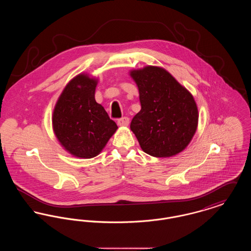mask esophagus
I'll return each mask as SVG.
<instances>
[{
  "mask_svg": "<svg viewBox=\"0 0 251 251\" xmlns=\"http://www.w3.org/2000/svg\"><path fill=\"white\" fill-rule=\"evenodd\" d=\"M129 122H130L129 119L124 117V118L118 120V125L120 126V127H127L129 125Z\"/></svg>",
  "mask_w": 251,
  "mask_h": 251,
  "instance_id": "1",
  "label": "esophagus"
}]
</instances>
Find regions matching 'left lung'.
I'll return each instance as SVG.
<instances>
[{"mask_svg":"<svg viewBox=\"0 0 251 251\" xmlns=\"http://www.w3.org/2000/svg\"><path fill=\"white\" fill-rule=\"evenodd\" d=\"M141 110L131 130L144 152L159 158L177 155L191 142L199 124V110L191 93L165 70L146 66L131 70Z\"/></svg>","mask_w":251,"mask_h":251,"instance_id":"8db88e82","label":"left lung"}]
</instances>
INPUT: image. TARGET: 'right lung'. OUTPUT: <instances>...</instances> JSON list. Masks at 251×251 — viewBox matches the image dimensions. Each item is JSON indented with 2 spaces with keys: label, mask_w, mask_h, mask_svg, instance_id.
I'll list each match as a JSON object with an SVG mask.
<instances>
[{
  "label": "right lung",
  "mask_w": 251,
  "mask_h": 251,
  "mask_svg": "<svg viewBox=\"0 0 251 251\" xmlns=\"http://www.w3.org/2000/svg\"><path fill=\"white\" fill-rule=\"evenodd\" d=\"M99 79L80 73L67 84L52 112V130L61 147L74 157L99 155L118 130L95 100Z\"/></svg>",
  "instance_id": "1"
}]
</instances>
